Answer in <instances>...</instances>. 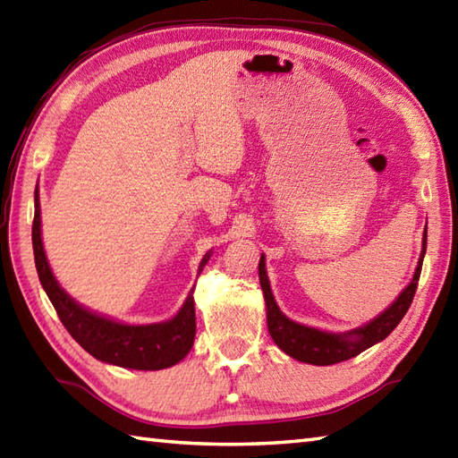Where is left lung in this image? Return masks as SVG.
Wrapping results in <instances>:
<instances>
[{
    "mask_svg": "<svg viewBox=\"0 0 458 458\" xmlns=\"http://www.w3.org/2000/svg\"><path fill=\"white\" fill-rule=\"evenodd\" d=\"M425 249H428V229L423 231V247L418 268L408 286L403 288L395 301L388 310H384L378 318H374L367 325H362L359 329H352L347 333H329L321 331L315 327H308V325H300L292 321L280 311L276 306V300L272 296L268 274H267V264H264V255L259 262V278H260V288L264 293V301H267V323L270 337L278 347L290 354L292 359L315 364V367H329V364H337L343 360H349L357 357L362 351H367L372 344L384 341L388 335L395 329L405 311L410 310L411 300L415 296V290H418L420 274H421V264L425 257Z\"/></svg>",
    "mask_w": 458,
    "mask_h": 458,
    "instance_id": "1",
    "label": "left lung"
}]
</instances>
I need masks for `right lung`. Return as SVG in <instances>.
<instances>
[{
    "label": "right lung",
    "instance_id": "obj_1",
    "mask_svg": "<svg viewBox=\"0 0 458 458\" xmlns=\"http://www.w3.org/2000/svg\"><path fill=\"white\" fill-rule=\"evenodd\" d=\"M33 252L38 280L53 303L60 321L76 343L91 357L133 370H162L174 367L186 357L196 337L194 290L188 293L184 306L174 318L150 325H127L104 315L89 311L74 301L60 288L53 270L48 267L43 239H40V203L35 190V219H33ZM211 257V250L199 262V272Z\"/></svg>",
    "mask_w": 458,
    "mask_h": 458
}]
</instances>
